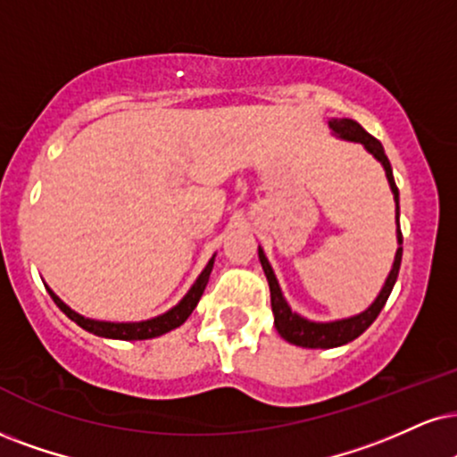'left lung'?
Listing matches in <instances>:
<instances>
[{"instance_id": "left-lung-1", "label": "left lung", "mask_w": 457, "mask_h": 457, "mask_svg": "<svg viewBox=\"0 0 457 457\" xmlns=\"http://www.w3.org/2000/svg\"><path fill=\"white\" fill-rule=\"evenodd\" d=\"M328 125L332 129V133L339 135L341 139L362 144L364 148L369 150L370 154H373L375 159L381 162V165H384L386 178H387V182H390V188L394 193V201H396V224H398V218H401V212H398L401 210V207H398V188H396V182H394L392 165H390V161H387L384 145H381L379 139H375L373 135L366 133L356 120H352V118H332ZM396 239H398V250H396V256H394L392 271H390V275H387L384 288H381L379 296L375 298L373 305H370L369 309H364L362 313L352 315V318H345V320H335V322H309V320L301 318V315L292 312V309L288 307V303H286L284 295H281L278 278H275L271 264H269L267 256H264L262 247H258V258H261L262 271H264V275H267L269 290H271V309L275 315V328H278L279 335L284 337L288 343H292V345L312 347V349L339 347V345H345V343H349V341L358 339V337L375 322L377 315L381 313V309H384L387 296H390V292L394 288V284H396L398 271H401V261H403L401 224H398V228H396Z\"/></svg>"}]
</instances>
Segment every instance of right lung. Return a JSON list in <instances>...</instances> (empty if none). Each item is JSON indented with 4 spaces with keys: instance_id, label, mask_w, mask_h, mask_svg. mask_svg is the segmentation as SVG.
<instances>
[{
    "instance_id": "1",
    "label": "right lung",
    "mask_w": 457,
    "mask_h": 457,
    "mask_svg": "<svg viewBox=\"0 0 457 457\" xmlns=\"http://www.w3.org/2000/svg\"><path fill=\"white\" fill-rule=\"evenodd\" d=\"M212 267H213V256H212V261L207 262V267L203 269L199 278H196L193 288L188 290V295H186L176 307L169 309L167 313L159 315V318L145 320V322H99V320L84 318V315L76 313L73 309L67 307L53 290L48 288V292H50V296H53V301L56 303V307H59L61 312L67 315V318L73 320V322L80 326V328L93 332V335H97V337H105V339L144 341V339H154V337L165 335V332L178 328V326H182L186 320H188V315L193 313L196 303H199L203 290H205L207 281H210Z\"/></svg>"
}]
</instances>
